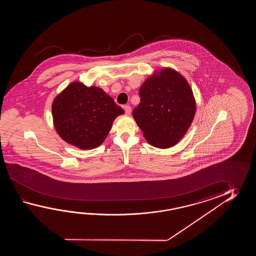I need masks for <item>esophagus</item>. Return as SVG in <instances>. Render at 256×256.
Instances as JSON below:
<instances>
[{
    "label": "esophagus",
    "instance_id": "1",
    "mask_svg": "<svg viewBox=\"0 0 256 256\" xmlns=\"http://www.w3.org/2000/svg\"><path fill=\"white\" fill-rule=\"evenodd\" d=\"M124 112H126V114L127 115H130V112H132V108H130L129 105H126L124 107Z\"/></svg>",
    "mask_w": 256,
    "mask_h": 256
}]
</instances>
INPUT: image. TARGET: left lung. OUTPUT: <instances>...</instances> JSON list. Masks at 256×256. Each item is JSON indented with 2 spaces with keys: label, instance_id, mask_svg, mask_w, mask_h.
<instances>
[{
  "label": "left lung",
  "instance_id": "1",
  "mask_svg": "<svg viewBox=\"0 0 256 256\" xmlns=\"http://www.w3.org/2000/svg\"><path fill=\"white\" fill-rule=\"evenodd\" d=\"M141 102L132 116L152 146H174L185 136L196 112V102L185 78L164 68L148 78L139 90Z\"/></svg>",
  "mask_w": 256,
  "mask_h": 256
}]
</instances>
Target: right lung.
Here are the masks:
<instances>
[{
  "label": "right lung",
  "mask_w": 256,
  "mask_h": 256,
  "mask_svg": "<svg viewBox=\"0 0 256 256\" xmlns=\"http://www.w3.org/2000/svg\"><path fill=\"white\" fill-rule=\"evenodd\" d=\"M124 112L100 88L72 82L52 104L58 134L80 149H92L104 142L112 122Z\"/></svg>",
  "instance_id": "right-lung-1"
}]
</instances>
